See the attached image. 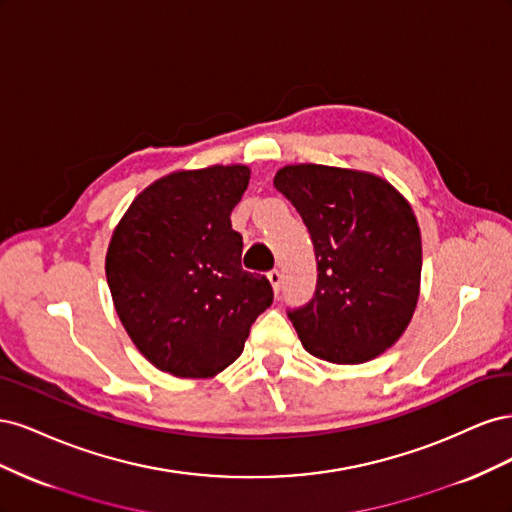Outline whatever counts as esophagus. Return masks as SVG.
<instances>
[{
    "label": "esophagus",
    "instance_id": "1",
    "mask_svg": "<svg viewBox=\"0 0 512 512\" xmlns=\"http://www.w3.org/2000/svg\"><path fill=\"white\" fill-rule=\"evenodd\" d=\"M267 277H269V282H271L275 294H280V288H282V273L277 271V269H271V271L267 273Z\"/></svg>",
    "mask_w": 512,
    "mask_h": 512
}]
</instances>
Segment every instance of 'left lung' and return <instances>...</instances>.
<instances>
[{
  "instance_id": "8db88e82",
  "label": "left lung",
  "mask_w": 512,
  "mask_h": 512,
  "mask_svg": "<svg viewBox=\"0 0 512 512\" xmlns=\"http://www.w3.org/2000/svg\"><path fill=\"white\" fill-rule=\"evenodd\" d=\"M273 185L314 243V297L288 309L303 348L339 365L391 348L414 314L423 265L404 196L380 177L320 164L277 170Z\"/></svg>"
}]
</instances>
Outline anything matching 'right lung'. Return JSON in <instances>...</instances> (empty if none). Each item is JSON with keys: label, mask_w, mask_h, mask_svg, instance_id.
Here are the masks:
<instances>
[{"label": "right lung", "mask_w": 512, "mask_h": 512, "mask_svg": "<svg viewBox=\"0 0 512 512\" xmlns=\"http://www.w3.org/2000/svg\"><path fill=\"white\" fill-rule=\"evenodd\" d=\"M250 168L173 173L138 194L113 232L106 280L136 348L179 378H209L239 359L273 303L265 275L241 269L230 213Z\"/></svg>", "instance_id": "add662e5"}]
</instances>
